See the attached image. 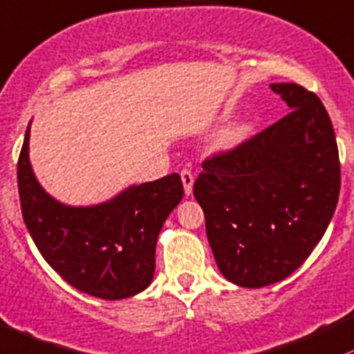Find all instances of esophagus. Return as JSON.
Listing matches in <instances>:
<instances>
[{
    "mask_svg": "<svg viewBox=\"0 0 354 354\" xmlns=\"http://www.w3.org/2000/svg\"><path fill=\"white\" fill-rule=\"evenodd\" d=\"M180 178H182V184H184V191L187 196L192 194V185H194V176L191 172V169H182L180 170Z\"/></svg>",
    "mask_w": 354,
    "mask_h": 354,
    "instance_id": "34e87169",
    "label": "esophagus"
}]
</instances>
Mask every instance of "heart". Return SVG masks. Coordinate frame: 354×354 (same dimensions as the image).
Here are the masks:
<instances>
[{
    "instance_id": "heart-1",
    "label": "heart",
    "mask_w": 354,
    "mask_h": 354,
    "mask_svg": "<svg viewBox=\"0 0 354 354\" xmlns=\"http://www.w3.org/2000/svg\"><path fill=\"white\" fill-rule=\"evenodd\" d=\"M248 133H250L248 124H239V127H236L233 131H231L230 140H231V142H238V140L245 138V136L248 135Z\"/></svg>"
}]
</instances>
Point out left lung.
<instances>
[{"label": "left lung", "instance_id": "8db88e82", "mask_svg": "<svg viewBox=\"0 0 354 354\" xmlns=\"http://www.w3.org/2000/svg\"><path fill=\"white\" fill-rule=\"evenodd\" d=\"M270 89L290 113L212 153L194 182L216 263L250 288L280 282L307 260L341 189L336 135L321 100L295 82Z\"/></svg>", "mask_w": 354, "mask_h": 354}]
</instances>
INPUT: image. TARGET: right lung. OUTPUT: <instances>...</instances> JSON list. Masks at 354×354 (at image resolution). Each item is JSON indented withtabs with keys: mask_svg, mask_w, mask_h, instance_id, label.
Listing matches in <instances>:
<instances>
[{
	"mask_svg": "<svg viewBox=\"0 0 354 354\" xmlns=\"http://www.w3.org/2000/svg\"><path fill=\"white\" fill-rule=\"evenodd\" d=\"M30 124L18 157V192L26 230L47 263L84 294L106 300L145 290L155 273L162 224L184 196L178 174L133 185L93 207L52 199L32 172Z\"/></svg>",
	"mask_w": 354,
	"mask_h": 354,
	"instance_id": "right-lung-1",
	"label": "right lung"
}]
</instances>
